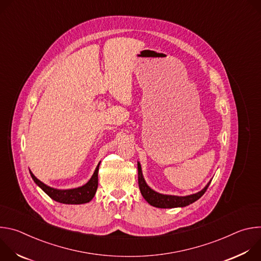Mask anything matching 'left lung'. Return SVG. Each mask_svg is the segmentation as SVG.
Masks as SVG:
<instances>
[{"mask_svg":"<svg viewBox=\"0 0 261 261\" xmlns=\"http://www.w3.org/2000/svg\"><path fill=\"white\" fill-rule=\"evenodd\" d=\"M137 169H138V186H139V190H140L141 195L151 205H153L155 207H160V208L184 207V206H187V205L195 202L204 194V192L206 191V189L208 188V186L212 181V180H210L202 190H200L197 193L191 194V195H186V196L167 195V194H162V193L156 192L146 184V181L143 177L141 165L139 162H137Z\"/></svg>","mask_w":261,"mask_h":261,"instance_id":"8db88e82","label":"left lung"}]
</instances>
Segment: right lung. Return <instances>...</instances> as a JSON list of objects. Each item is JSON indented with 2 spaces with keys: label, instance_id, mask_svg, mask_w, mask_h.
I'll use <instances>...</instances> for the list:
<instances>
[{
  "label": "right lung",
  "instance_id": "obj_1",
  "mask_svg": "<svg viewBox=\"0 0 261 261\" xmlns=\"http://www.w3.org/2000/svg\"><path fill=\"white\" fill-rule=\"evenodd\" d=\"M100 162L98 163L92 177L89 179L88 182L81 186L77 188L73 189H56L49 186L42 182L40 179L37 178L33 172L30 170L31 176L36 182V185L40 187L51 199L65 203V204H83L90 202L96 194L98 188V170H99Z\"/></svg>",
  "mask_w": 261,
  "mask_h": 261
}]
</instances>
